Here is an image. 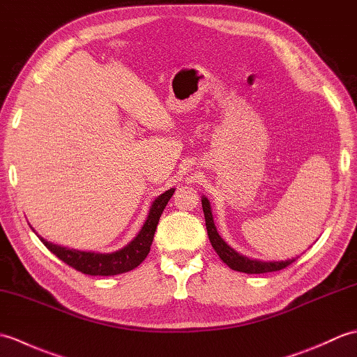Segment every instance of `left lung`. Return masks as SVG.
<instances>
[{
	"label": "left lung",
	"instance_id": "8db88e82",
	"mask_svg": "<svg viewBox=\"0 0 357 357\" xmlns=\"http://www.w3.org/2000/svg\"><path fill=\"white\" fill-rule=\"evenodd\" d=\"M202 210L204 216H206V227L208 233V239L211 242V247L215 248V252L221 257L222 262H225L231 270L247 273V275H259V273H270V271H278L288 267L294 259H287V261H257V259H250L247 256L239 255L236 250H233L227 242L219 236L216 230V225L213 222V215H211V207L210 201L202 196Z\"/></svg>",
	"mask_w": 357,
	"mask_h": 357
}]
</instances>
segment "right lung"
<instances>
[{"mask_svg": "<svg viewBox=\"0 0 357 357\" xmlns=\"http://www.w3.org/2000/svg\"><path fill=\"white\" fill-rule=\"evenodd\" d=\"M173 193H174V188H170V190L159 195L153 201V204H151L146 222H144L139 233L136 234V236L128 242L126 247L119 248L113 253L81 252V250H73V248L52 244V242L43 239L41 236L38 238L41 239L43 244L47 247L56 257H59V259L66 262L67 265H70L72 268L84 273V275H90V276L121 275V273H127L136 268L147 257L151 242H153L159 218H161L167 202H169Z\"/></svg>", "mask_w": 357, "mask_h": 357, "instance_id": "1", "label": "right lung"}]
</instances>
